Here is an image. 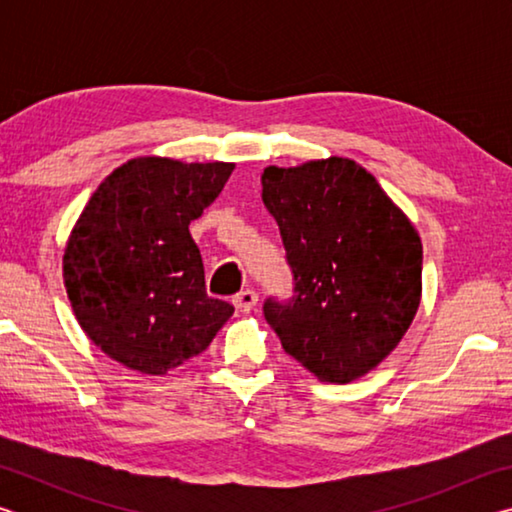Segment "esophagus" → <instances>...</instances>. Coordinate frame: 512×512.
Listing matches in <instances>:
<instances>
[{"instance_id": "34e87169", "label": "esophagus", "mask_w": 512, "mask_h": 512, "mask_svg": "<svg viewBox=\"0 0 512 512\" xmlns=\"http://www.w3.org/2000/svg\"><path fill=\"white\" fill-rule=\"evenodd\" d=\"M257 300H259V296L253 289H244V291H239L235 298H232V305H235L239 311H250L257 305Z\"/></svg>"}]
</instances>
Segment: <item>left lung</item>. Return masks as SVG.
I'll return each instance as SVG.
<instances>
[{
    "mask_svg": "<svg viewBox=\"0 0 512 512\" xmlns=\"http://www.w3.org/2000/svg\"><path fill=\"white\" fill-rule=\"evenodd\" d=\"M262 187L293 275L289 300L266 298V323L318 379L348 384L397 348L418 311V232L348 158L268 167Z\"/></svg>",
    "mask_w": 512,
    "mask_h": 512,
    "instance_id": "left-lung-1",
    "label": "left lung"
}]
</instances>
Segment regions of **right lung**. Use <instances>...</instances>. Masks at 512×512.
<instances>
[{
  "mask_svg": "<svg viewBox=\"0 0 512 512\" xmlns=\"http://www.w3.org/2000/svg\"><path fill=\"white\" fill-rule=\"evenodd\" d=\"M235 164L137 158L97 187L69 235L63 277L83 332L110 359L164 375L196 357L232 316L205 291L189 223Z\"/></svg>",
  "mask_w": 512,
  "mask_h": 512,
  "instance_id": "obj_1",
  "label": "right lung"
}]
</instances>
